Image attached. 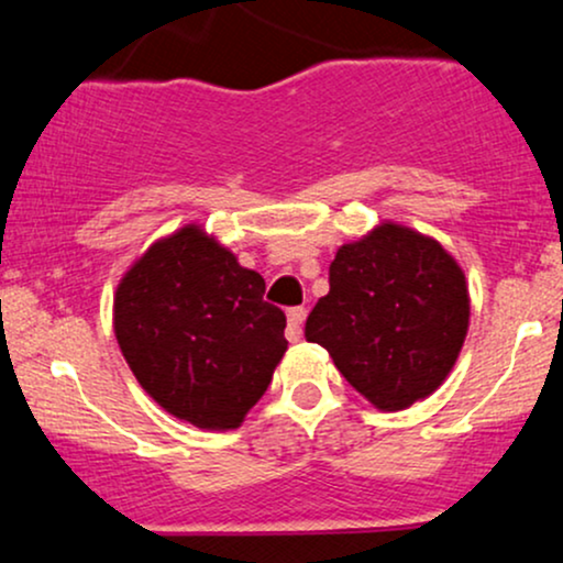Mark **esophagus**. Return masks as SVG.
I'll use <instances>...</instances> for the list:
<instances>
[{
    "instance_id": "esophagus-1",
    "label": "esophagus",
    "mask_w": 563,
    "mask_h": 563,
    "mask_svg": "<svg viewBox=\"0 0 563 563\" xmlns=\"http://www.w3.org/2000/svg\"><path fill=\"white\" fill-rule=\"evenodd\" d=\"M303 318H307V309H303V307H290L288 309V328H286L288 341H299L301 339Z\"/></svg>"
}]
</instances>
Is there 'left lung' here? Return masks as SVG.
I'll return each instance as SVG.
<instances>
[{"mask_svg":"<svg viewBox=\"0 0 563 563\" xmlns=\"http://www.w3.org/2000/svg\"><path fill=\"white\" fill-rule=\"evenodd\" d=\"M328 283L303 335L363 397L402 410L448 378L468 331V288L437 241L380 224L341 245Z\"/></svg>","mask_w":563,"mask_h":563,"instance_id":"8db88e82","label":"left lung"}]
</instances>
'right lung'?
<instances>
[{
  "label": "right lung",
  "mask_w": 563,
  "mask_h": 563,
  "mask_svg": "<svg viewBox=\"0 0 563 563\" xmlns=\"http://www.w3.org/2000/svg\"><path fill=\"white\" fill-rule=\"evenodd\" d=\"M113 328L142 389L198 429H238L288 349L264 277L196 224L153 243L124 275Z\"/></svg>",
  "instance_id": "add662e5"
}]
</instances>
